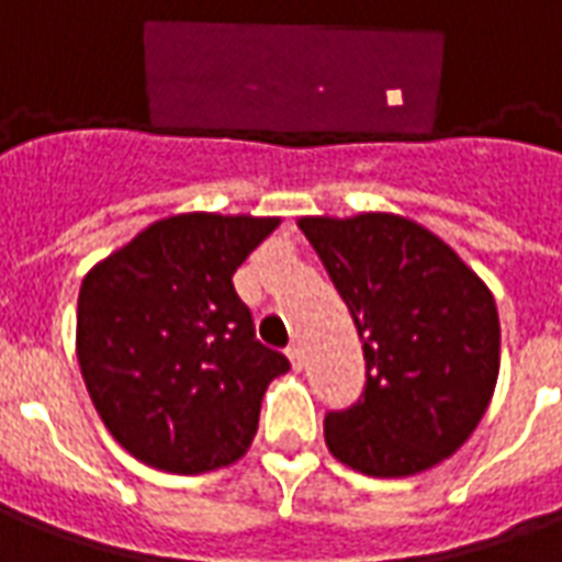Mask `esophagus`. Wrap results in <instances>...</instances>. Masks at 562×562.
<instances>
[{"label":"esophagus","mask_w":562,"mask_h":562,"mask_svg":"<svg viewBox=\"0 0 562 562\" xmlns=\"http://www.w3.org/2000/svg\"><path fill=\"white\" fill-rule=\"evenodd\" d=\"M285 355H289V361H292L294 370H301V367H304V352H301V346H297V342H292V346L285 349Z\"/></svg>","instance_id":"obj_1"}]
</instances>
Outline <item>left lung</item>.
<instances>
[{"mask_svg":"<svg viewBox=\"0 0 562 562\" xmlns=\"http://www.w3.org/2000/svg\"><path fill=\"white\" fill-rule=\"evenodd\" d=\"M361 337V397L325 415L330 454L376 479L451 458L482 422L499 376L491 289L418 222L394 213L297 222Z\"/></svg>","mask_w":562,"mask_h":562,"instance_id":"1","label":"left lung"}]
</instances>
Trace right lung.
I'll return each mask as SVG.
<instances>
[{
	"label": "right lung",
	"mask_w": 562,
	"mask_h": 562,
	"mask_svg": "<svg viewBox=\"0 0 562 562\" xmlns=\"http://www.w3.org/2000/svg\"><path fill=\"white\" fill-rule=\"evenodd\" d=\"M277 225L180 213L83 277L80 373L104 427L140 463L198 475L246 454L289 358L256 340L232 277Z\"/></svg>",
	"instance_id": "1"
}]
</instances>
